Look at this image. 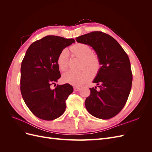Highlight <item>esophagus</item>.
Listing matches in <instances>:
<instances>
[{
    "label": "esophagus",
    "mask_w": 152,
    "mask_h": 152,
    "mask_svg": "<svg viewBox=\"0 0 152 152\" xmlns=\"http://www.w3.org/2000/svg\"><path fill=\"white\" fill-rule=\"evenodd\" d=\"M73 90H74L75 91H79L80 90V87H73Z\"/></svg>",
    "instance_id": "1"
}]
</instances>
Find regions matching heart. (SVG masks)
<instances>
[{
    "label": "heart",
    "mask_w": 152,
    "mask_h": 152,
    "mask_svg": "<svg viewBox=\"0 0 152 152\" xmlns=\"http://www.w3.org/2000/svg\"><path fill=\"white\" fill-rule=\"evenodd\" d=\"M70 51L73 56L82 59V68L79 72L68 71L63 73L62 80L74 86H80L86 83L91 79L93 75H96L102 68V61L98 54L93 53L89 45L84 43H76L70 48ZM68 52L63 49L59 54L57 58V64L61 71H65L68 67Z\"/></svg>",
    "instance_id": "heart-1"
}]
</instances>
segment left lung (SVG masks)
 I'll use <instances>...</instances> for the list:
<instances>
[{
	"label": "left lung",
	"instance_id": "left-lung-1",
	"mask_svg": "<svg viewBox=\"0 0 152 152\" xmlns=\"http://www.w3.org/2000/svg\"><path fill=\"white\" fill-rule=\"evenodd\" d=\"M77 42L91 45L102 61V68L93 82L99 87L89 88L85 101L87 111L101 119L111 118L125 106L131 89L132 74L127 53L112 36L100 31L76 38Z\"/></svg>",
	"mask_w": 152,
	"mask_h": 152
}]
</instances>
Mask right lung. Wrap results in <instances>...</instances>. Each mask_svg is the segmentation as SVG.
<instances>
[{"instance_id":"1","label":"right lung","mask_w":152,"mask_h":152,"mask_svg":"<svg viewBox=\"0 0 152 152\" xmlns=\"http://www.w3.org/2000/svg\"><path fill=\"white\" fill-rule=\"evenodd\" d=\"M74 42L73 39L48 35L36 40L27 50L21 63L20 90L25 104L37 117L52 121L65 112L73 87L65 84L52 89L51 86L61 77L59 54Z\"/></svg>"}]
</instances>
